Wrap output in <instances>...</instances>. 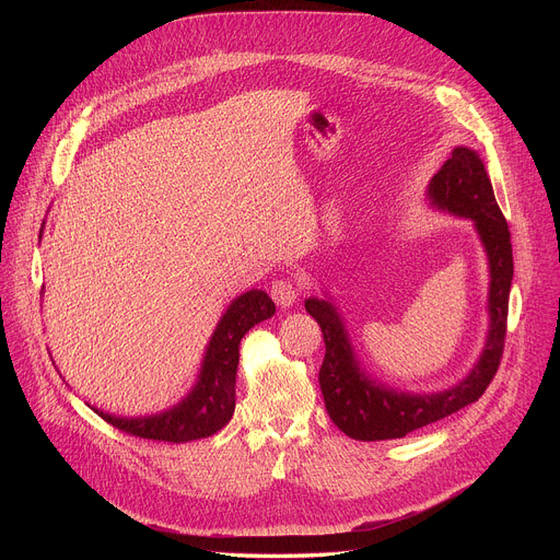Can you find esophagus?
<instances>
[{"label":"esophagus","mask_w":560,"mask_h":560,"mask_svg":"<svg viewBox=\"0 0 560 560\" xmlns=\"http://www.w3.org/2000/svg\"><path fill=\"white\" fill-rule=\"evenodd\" d=\"M270 296L275 299V303L279 307H290L292 303H296V296H299V288L294 281L290 279H277L270 288Z\"/></svg>","instance_id":"esophagus-1"}]
</instances>
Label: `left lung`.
Listing matches in <instances>:
<instances>
[{"label": "left lung", "mask_w": 560, "mask_h": 560, "mask_svg": "<svg viewBox=\"0 0 560 560\" xmlns=\"http://www.w3.org/2000/svg\"><path fill=\"white\" fill-rule=\"evenodd\" d=\"M425 197L434 210L469 219L481 238L490 266L486 346L456 385L441 392H404L381 383L361 368L332 296L305 299V310L322 326L326 341L324 365L318 370L326 410L335 425L357 441L401 439L458 412L481 398L501 363L514 261L508 221L494 199L481 154L456 145L443 168L430 179Z\"/></svg>", "instance_id": "1"}]
</instances>
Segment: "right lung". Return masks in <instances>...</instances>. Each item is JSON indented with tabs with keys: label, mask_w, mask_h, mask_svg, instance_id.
Here are the masks:
<instances>
[{
	"label": "right lung",
	"mask_w": 560,
	"mask_h": 560,
	"mask_svg": "<svg viewBox=\"0 0 560 560\" xmlns=\"http://www.w3.org/2000/svg\"><path fill=\"white\" fill-rule=\"evenodd\" d=\"M44 225L39 230V242ZM264 290H248L230 301L206 346L192 389L173 408L145 417H117L93 408L110 425L139 439L188 443L217 434L234 415V385L242 337L275 314Z\"/></svg>",
	"instance_id": "right-lung-1"
}]
</instances>
